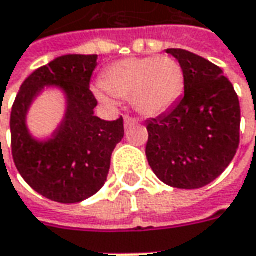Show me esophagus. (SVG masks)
Masks as SVG:
<instances>
[{
    "label": "esophagus",
    "instance_id": "34e87169",
    "mask_svg": "<svg viewBox=\"0 0 256 256\" xmlns=\"http://www.w3.org/2000/svg\"><path fill=\"white\" fill-rule=\"evenodd\" d=\"M136 124V120L132 118V116H125L124 118V125H125V128H130L131 125H135Z\"/></svg>",
    "mask_w": 256,
    "mask_h": 256
}]
</instances>
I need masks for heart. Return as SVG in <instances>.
<instances>
[{
  "label": "heart",
  "mask_w": 256,
  "mask_h": 256,
  "mask_svg": "<svg viewBox=\"0 0 256 256\" xmlns=\"http://www.w3.org/2000/svg\"><path fill=\"white\" fill-rule=\"evenodd\" d=\"M184 70L171 56L126 58L108 65L101 84L92 86L94 96L112 108L115 98L131 100L142 116H158L171 108L184 91Z\"/></svg>",
  "instance_id": "obj_1"
}]
</instances>
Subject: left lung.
<instances>
[{"mask_svg": "<svg viewBox=\"0 0 256 256\" xmlns=\"http://www.w3.org/2000/svg\"><path fill=\"white\" fill-rule=\"evenodd\" d=\"M184 70V95L168 112L146 121V160L154 174L180 190L216 180L240 146L241 108L220 66L178 48L166 50Z\"/></svg>", "mask_w": 256, "mask_h": 256, "instance_id": "8db88e82", "label": "left lung"}]
</instances>
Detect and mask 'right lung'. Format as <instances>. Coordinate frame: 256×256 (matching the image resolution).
Returning <instances> with one entry per match:
<instances>
[{"label": "right lung", "instance_id": "right-lung-1", "mask_svg": "<svg viewBox=\"0 0 256 256\" xmlns=\"http://www.w3.org/2000/svg\"><path fill=\"white\" fill-rule=\"evenodd\" d=\"M98 55L70 54L55 58L25 80L11 111V148L15 166L40 195L60 204H76L95 195L106 181L111 155L124 138L122 116H95L96 100L90 81ZM46 88L64 96L66 112L54 134L36 138L28 126L34 98ZM1 140V138H0Z\"/></svg>", "mask_w": 256, "mask_h": 256}]
</instances>
